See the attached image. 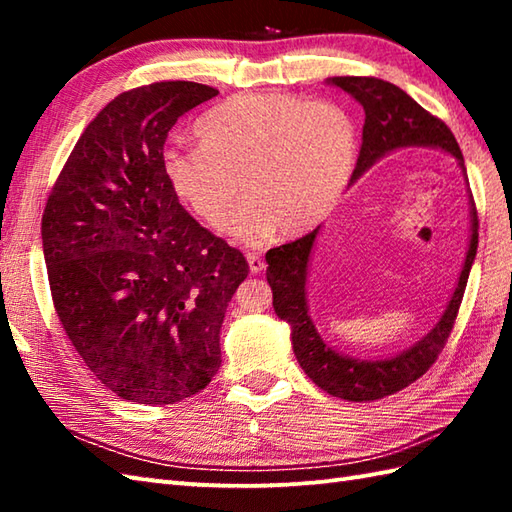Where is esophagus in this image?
<instances>
[{"label":"esophagus","instance_id":"esophagus-1","mask_svg":"<svg viewBox=\"0 0 512 512\" xmlns=\"http://www.w3.org/2000/svg\"><path fill=\"white\" fill-rule=\"evenodd\" d=\"M246 259H248V268H250V273L253 275H257V273H262V270L266 268V264H264V259L259 257L257 253H246Z\"/></svg>","mask_w":512,"mask_h":512}]
</instances>
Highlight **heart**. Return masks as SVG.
Segmentation results:
<instances>
[{
	"mask_svg": "<svg viewBox=\"0 0 512 512\" xmlns=\"http://www.w3.org/2000/svg\"><path fill=\"white\" fill-rule=\"evenodd\" d=\"M200 143H169L160 165L176 198L217 226L238 192L249 198L224 222L244 244L281 228L299 235L321 224L350 184L358 154L352 114L336 101L284 92L239 94L195 123Z\"/></svg>",
	"mask_w": 512,
	"mask_h": 512,
	"instance_id": "b5f03b06",
	"label": "heart"
}]
</instances>
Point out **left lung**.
Returning <instances> with one entry per match:
<instances>
[{
    "instance_id": "left-lung-1",
    "label": "left lung",
    "mask_w": 512,
    "mask_h": 512,
    "mask_svg": "<svg viewBox=\"0 0 512 512\" xmlns=\"http://www.w3.org/2000/svg\"><path fill=\"white\" fill-rule=\"evenodd\" d=\"M330 83L352 94L365 110L363 145L352 173V182L361 178L367 169H372L380 158L405 147L442 149L458 158V165L464 169L462 151L451 129L438 116L420 107L398 85L376 79V76H332ZM317 233L319 228H314L312 233L295 239V242L270 248L266 253V279L273 288V306L277 317L284 319L292 328V350H295L301 369L312 378V383H317L330 396L350 402L378 400L409 387L413 380H418L436 363L442 347L447 345L455 317H458L466 281H469L477 253L475 204L471 209L469 253H466L460 281L442 319L422 341L394 358H385V361H361V358L334 352L330 345H325L308 317L306 279Z\"/></svg>"
}]
</instances>
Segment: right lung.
Listing matches in <instances>:
<instances>
[{
	"label": "right lung",
	"instance_id": "right-lung-1",
	"mask_svg": "<svg viewBox=\"0 0 512 512\" xmlns=\"http://www.w3.org/2000/svg\"><path fill=\"white\" fill-rule=\"evenodd\" d=\"M217 96L193 81L118 94L76 140L41 217L57 317L123 400L173 405L220 369L228 301L246 257L182 209L162 173L169 129Z\"/></svg>",
	"mask_w": 512,
	"mask_h": 512
}]
</instances>
